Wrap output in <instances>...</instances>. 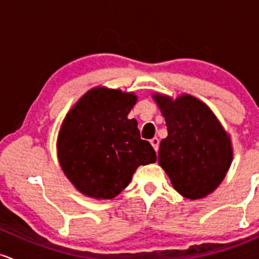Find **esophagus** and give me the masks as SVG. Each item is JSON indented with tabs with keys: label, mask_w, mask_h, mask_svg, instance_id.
Listing matches in <instances>:
<instances>
[{
	"label": "esophagus",
	"mask_w": 259,
	"mask_h": 259,
	"mask_svg": "<svg viewBox=\"0 0 259 259\" xmlns=\"http://www.w3.org/2000/svg\"><path fill=\"white\" fill-rule=\"evenodd\" d=\"M159 143H160V141H159L156 137L150 139V144L153 145V148L156 150V152H158V149H159Z\"/></svg>",
	"instance_id": "esophagus-1"
}]
</instances>
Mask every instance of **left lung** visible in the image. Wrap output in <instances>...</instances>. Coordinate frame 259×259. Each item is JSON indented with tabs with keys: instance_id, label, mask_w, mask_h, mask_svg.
I'll list each match as a JSON object with an SVG mask.
<instances>
[{
	"instance_id": "8db88e82",
	"label": "left lung",
	"mask_w": 259,
	"mask_h": 259,
	"mask_svg": "<svg viewBox=\"0 0 259 259\" xmlns=\"http://www.w3.org/2000/svg\"><path fill=\"white\" fill-rule=\"evenodd\" d=\"M167 127L159 165L174 188L188 199L208 196L223 182L232 161L230 136L204 103L188 94H154Z\"/></svg>"
}]
</instances>
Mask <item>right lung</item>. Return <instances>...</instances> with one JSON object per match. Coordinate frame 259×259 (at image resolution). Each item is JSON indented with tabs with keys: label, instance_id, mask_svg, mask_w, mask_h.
I'll use <instances>...</instances> for the list:
<instances>
[{
	"label": "right lung",
	"instance_id": "1",
	"mask_svg": "<svg viewBox=\"0 0 259 259\" xmlns=\"http://www.w3.org/2000/svg\"><path fill=\"white\" fill-rule=\"evenodd\" d=\"M136 103L133 93L97 87L77 101L61 124V168L87 197L114 198L139 165L156 161L155 150L141 138L137 121L127 117Z\"/></svg>",
	"mask_w": 259,
	"mask_h": 259
}]
</instances>
